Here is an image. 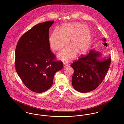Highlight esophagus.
<instances>
[{
	"label": "esophagus",
	"mask_w": 124,
	"mask_h": 124,
	"mask_svg": "<svg viewBox=\"0 0 124 124\" xmlns=\"http://www.w3.org/2000/svg\"><path fill=\"white\" fill-rule=\"evenodd\" d=\"M63 65H64V66L66 67V66H68V65H69V64H68V63H66V62H64V63H63Z\"/></svg>",
	"instance_id": "obj_1"
}]
</instances>
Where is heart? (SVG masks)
Wrapping results in <instances>:
<instances>
[{
  "mask_svg": "<svg viewBox=\"0 0 124 124\" xmlns=\"http://www.w3.org/2000/svg\"><path fill=\"white\" fill-rule=\"evenodd\" d=\"M69 46L59 52L58 57L63 60L73 58L76 53L79 55L85 53L92 41L90 29L84 24L68 23L63 24L60 30L55 29L50 38V44L53 50L61 49L68 42Z\"/></svg>",
  "mask_w": 124,
  "mask_h": 124,
  "instance_id": "obj_1",
  "label": "heart"
}]
</instances>
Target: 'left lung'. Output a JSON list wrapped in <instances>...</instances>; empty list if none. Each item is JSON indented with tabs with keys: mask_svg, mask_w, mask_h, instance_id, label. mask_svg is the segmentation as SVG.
Wrapping results in <instances>:
<instances>
[{
	"mask_svg": "<svg viewBox=\"0 0 124 124\" xmlns=\"http://www.w3.org/2000/svg\"><path fill=\"white\" fill-rule=\"evenodd\" d=\"M101 56V53L93 49L71 65L74 70L72 83L76 90L87 93L101 84L109 69L111 58L99 59Z\"/></svg>",
	"mask_w": 124,
	"mask_h": 124,
	"instance_id": "8db88e82",
	"label": "left lung"
}]
</instances>
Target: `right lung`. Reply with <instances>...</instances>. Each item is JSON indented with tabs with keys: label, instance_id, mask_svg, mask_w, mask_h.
<instances>
[{
	"label": "right lung",
	"instance_id": "1",
	"mask_svg": "<svg viewBox=\"0 0 124 124\" xmlns=\"http://www.w3.org/2000/svg\"><path fill=\"white\" fill-rule=\"evenodd\" d=\"M54 21L39 23L22 35L15 50V69L30 90L42 93L53 84L55 73L63 67L50 50L49 30Z\"/></svg>",
	"mask_w": 124,
	"mask_h": 124
}]
</instances>
